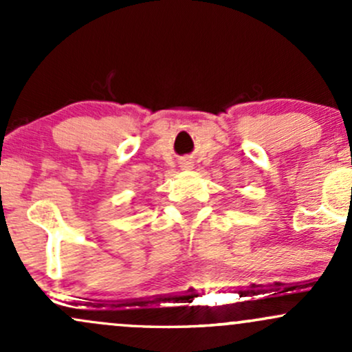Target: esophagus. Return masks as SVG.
<instances>
[{
	"instance_id": "1",
	"label": "esophagus",
	"mask_w": 352,
	"mask_h": 352,
	"mask_svg": "<svg viewBox=\"0 0 352 352\" xmlns=\"http://www.w3.org/2000/svg\"><path fill=\"white\" fill-rule=\"evenodd\" d=\"M182 167H184L185 170H190V168H192L193 165H192V162H184V164H182Z\"/></svg>"
}]
</instances>
